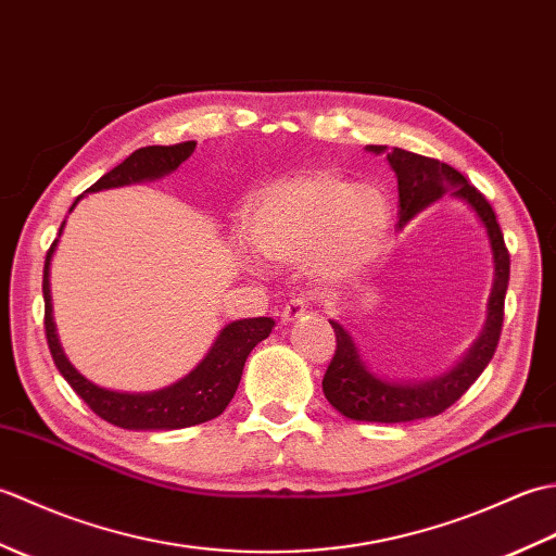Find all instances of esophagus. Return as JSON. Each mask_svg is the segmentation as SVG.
I'll return each mask as SVG.
<instances>
[{
	"label": "esophagus",
	"instance_id": "obj_1",
	"mask_svg": "<svg viewBox=\"0 0 556 556\" xmlns=\"http://www.w3.org/2000/svg\"><path fill=\"white\" fill-rule=\"evenodd\" d=\"M311 308V299L308 296H303V293H296V296H293L285 308H281V323H293V320H299V317H303L305 315V311Z\"/></svg>",
	"mask_w": 556,
	"mask_h": 556
}]
</instances>
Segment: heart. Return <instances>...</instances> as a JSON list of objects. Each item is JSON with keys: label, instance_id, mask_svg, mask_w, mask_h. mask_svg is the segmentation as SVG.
Wrapping results in <instances>:
<instances>
[{"label": "heart", "instance_id": "heart-1", "mask_svg": "<svg viewBox=\"0 0 556 556\" xmlns=\"http://www.w3.org/2000/svg\"><path fill=\"white\" fill-rule=\"evenodd\" d=\"M245 236L271 263H303L315 277L358 275L380 253L389 229L387 195L329 169L271 181L248 198Z\"/></svg>", "mask_w": 556, "mask_h": 556}]
</instances>
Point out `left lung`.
Returning <instances> with one entry per match:
<instances>
[{
  "instance_id": "1",
  "label": "left lung",
  "mask_w": 556,
  "mask_h": 556,
  "mask_svg": "<svg viewBox=\"0 0 556 556\" xmlns=\"http://www.w3.org/2000/svg\"><path fill=\"white\" fill-rule=\"evenodd\" d=\"M368 150L377 152V155L387 152L389 167L396 174L401 215L399 227H404L413 215H418L420 210L434 203L437 198H442L446 188H452L454 198L466 200L476 210L480 222L485 224L494 257V285L488 303V323L476 344L466 353V358L454 370L434 377L430 382L401 384L387 382L365 368L351 334L339 323L329 320L337 334V351L332 363L327 365L323 392L329 404L351 420L408 422L418 418H432L440 416V413L456 404L468 392V387L478 380L492 361L494 351H497L504 323L506 287H509V251L504 245V233L497 217H494L492 205L476 186L466 181L464 174L440 160L422 157L401 148L387 150L384 146H370Z\"/></svg>"
}]
</instances>
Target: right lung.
<instances>
[{
	"label": "right lung",
	"mask_w": 556,
	"mask_h": 556,
	"mask_svg": "<svg viewBox=\"0 0 556 556\" xmlns=\"http://www.w3.org/2000/svg\"><path fill=\"white\" fill-rule=\"evenodd\" d=\"M193 150L195 140H186V143L179 146L140 148L134 155H128L122 164H116L112 172L104 174L102 179L92 184L88 191L96 193L102 191V188H119L138 181L160 179V176L174 172L181 162L191 157ZM74 207L76 203L71 205V210ZM62 229L64 224L59 227V233H62ZM54 245L56 241L50 245V251H47L42 271L47 346H50L56 370L64 375V380L83 401H86L92 413H98L102 420H108L124 430H179L217 418L219 413L229 406V401L236 394V387L241 382L248 353H251L260 341L269 337L275 320H269V317H248V320H236L227 325L207 351V356L200 361L198 368L176 384L160 389V392L126 394L102 389L86 380V377L68 363L62 346H59L50 296V260L54 253Z\"/></svg>",
	"instance_id": "1"
}]
</instances>
